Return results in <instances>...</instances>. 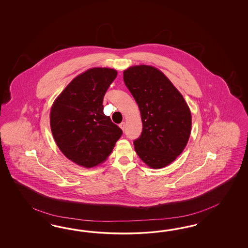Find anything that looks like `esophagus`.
<instances>
[{"instance_id":"esophagus-1","label":"esophagus","mask_w":248,"mask_h":248,"mask_svg":"<svg viewBox=\"0 0 248 248\" xmlns=\"http://www.w3.org/2000/svg\"><path fill=\"white\" fill-rule=\"evenodd\" d=\"M119 126H120L121 129H122L123 131H124V129H125V123H124V122H122L120 124H119Z\"/></svg>"}]
</instances>
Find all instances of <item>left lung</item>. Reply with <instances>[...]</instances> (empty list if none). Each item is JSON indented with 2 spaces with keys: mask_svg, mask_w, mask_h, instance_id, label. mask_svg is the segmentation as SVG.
<instances>
[{
  "mask_svg": "<svg viewBox=\"0 0 248 248\" xmlns=\"http://www.w3.org/2000/svg\"><path fill=\"white\" fill-rule=\"evenodd\" d=\"M124 82L140 109L143 131L134 141L138 156L151 168L170 165L187 144L192 126L186 102L160 70L135 65L124 71Z\"/></svg>",
  "mask_w": 248,
  "mask_h": 248,
  "instance_id": "obj_1",
  "label": "left lung"
}]
</instances>
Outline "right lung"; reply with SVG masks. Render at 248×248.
Listing matches in <instances>:
<instances>
[{
	"label": "right lung",
	"mask_w": 248,
	"mask_h": 248,
	"mask_svg": "<svg viewBox=\"0 0 248 248\" xmlns=\"http://www.w3.org/2000/svg\"><path fill=\"white\" fill-rule=\"evenodd\" d=\"M117 72L91 68L78 75L55 99L50 113L53 138L61 152L86 168L102 164L123 131L104 113V96Z\"/></svg>",
	"instance_id": "obj_1"
}]
</instances>
